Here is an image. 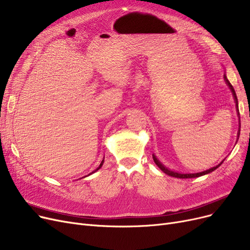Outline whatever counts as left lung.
Returning <instances> with one entry per match:
<instances>
[{"label":"left lung","mask_w":250,"mask_h":250,"mask_svg":"<svg viewBox=\"0 0 250 250\" xmlns=\"http://www.w3.org/2000/svg\"><path fill=\"white\" fill-rule=\"evenodd\" d=\"M224 79H225V81H226V83H227V85L229 86V88L231 89V91H232V94H233V97H234V100H235V103H236V108H237V112H238V115H239V110H238V100H237V97H236V92H235V90H234V88H233V86H232V84L231 83L229 82V80L227 79V77H226V75H224ZM239 120H240V118H239ZM239 135H240V125H239V129H238V133H237V136H238V138H239ZM152 159H153V161H154V163H156V165L158 166V167L165 173V174H167V175H169V176H172V177H175V178H180V179H186V178H195V177H199V176H204V175H206V174H208V173H210V172H212V171H215L217 168H219L220 166L223 164V162L225 161H222L219 165H217L216 167H212V168H210V169H208V170H207V171H204V172H199V173H193V174H182V173H178V172H175V171H171V170H169L168 168H166L165 166L157 159V157L154 156V154H152Z\"/></svg>","instance_id":"obj_1"}]
</instances>
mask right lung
Wrapping results in <instances>:
<instances>
[{
    "mask_svg": "<svg viewBox=\"0 0 250 250\" xmlns=\"http://www.w3.org/2000/svg\"><path fill=\"white\" fill-rule=\"evenodd\" d=\"M103 164H104V160H103V161H102V163H101V165H100V167H99V168H97V169H96V171H98V170H99V169H100V168H101V167H102V166H103ZM96 171H94V172H96ZM94 172H92V173H94ZM92 173H90V174H92ZM90 174H88V175H90ZM88 175H87V176H88Z\"/></svg>",
    "mask_w": 250,
    "mask_h": 250,
    "instance_id": "right-lung-1",
    "label": "right lung"
}]
</instances>
